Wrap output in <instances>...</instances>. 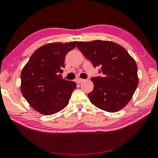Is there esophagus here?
I'll return each mask as SVG.
<instances>
[{
  "mask_svg": "<svg viewBox=\"0 0 158 158\" xmlns=\"http://www.w3.org/2000/svg\"><path fill=\"white\" fill-rule=\"evenodd\" d=\"M84 81V79H80V78H77L76 79V82L77 83V84H80V83H81L82 81Z\"/></svg>",
  "mask_w": 158,
  "mask_h": 158,
  "instance_id": "obj_1",
  "label": "esophagus"
}]
</instances>
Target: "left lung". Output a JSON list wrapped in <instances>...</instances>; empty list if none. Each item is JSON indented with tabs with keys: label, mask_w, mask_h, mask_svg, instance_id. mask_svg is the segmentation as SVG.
Returning <instances> with one entry per match:
<instances>
[{
	"label": "left lung",
	"mask_w": 158,
	"mask_h": 158,
	"mask_svg": "<svg viewBox=\"0 0 158 158\" xmlns=\"http://www.w3.org/2000/svg\"><path fill=\"white\" fill-rule=\"evenodd\" d=\"M77 47L92 63L101 67L102 77H91L94 88L90 102L107 112L121 110L129 102L138 85L137 66L126 49L113 42H79Z\"/></svg>",
	"instance_id": "1"
}]
</instances>
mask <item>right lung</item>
<instances>
[{
    "mask_svg": "<svg viewBox=\"0 0 158 158\" xmlns=\"http://www.w3.org/2000/svg\"><path fill=\"white\" fill-rule=\"evenodd\" d=\"M77 42H55L42 46L35 52L21 74V91L35 110L52 115L68 105L75 82L60 79L67 53Z\"/></svg>",
    "mask_w": 158,
    "mask_h": 158,
    "instance_id": "right-lung-1",
    "label": "right lung"
}]
</instances>
